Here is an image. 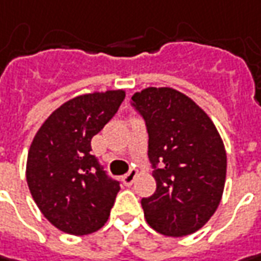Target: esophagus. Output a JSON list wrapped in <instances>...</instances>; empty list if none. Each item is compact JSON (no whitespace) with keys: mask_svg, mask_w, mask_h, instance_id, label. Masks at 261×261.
Masks as SVG:
<instances>
[{"mask_svg":"<svg viewBox=\"0 0 261 261\" xmlns=\"http://www.w3.org/2000/svg\"><path fill=\"white\" fill-rule=\"evenodd\" d=\"M137 175H139V173H137V170H136V169H131L127 175L122 176V182L127 185V186H130V185H133V182L136 180Z\"/></svg>","mask_w":261,"mask_h":261,"instance_id":"1","label":"esophagus"}]
</instances>
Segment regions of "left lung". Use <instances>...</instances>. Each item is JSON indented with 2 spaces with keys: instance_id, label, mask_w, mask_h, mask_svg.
<instances>
[{
  "instance_id": "8db88e82",
  "label": "left lung",
  "mask_w": 261,
  "mask_h": 261,
  "mask_svg": "<svg viewBox=\"0 0 261 261\" xmlns=\"http://www.w3.org/2000/svg\"><path fill=\"white\" fill-rule=\"evenodd\" d=\"M148 131L156 192L141 199L148 225L169 237L201 229L215 214L227 176V153L215 124L175 88L148 86L133 95Z\"/></svg>"
}]
</instances>
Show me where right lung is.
I'll return each instance as SVG.
<instances>
[{
  "label": "right lung",
  "mask_w": 261,
  "mask_h": 261,
  "mask_svg": "<svg viewBox=\"0 0 261 261\" xmlns=\"http://www.w3.org/2000/svg\"><path fill=\"white\" fill-rule=\"evenodd\" d=\"M124 89L75 96L41 124L32 141L25 179L44 218L72 234H92L107 222L120 184L91 154V140L113 118Z\"/></svg>",
  "instance_id": "add662e5"
}]
</instances>
